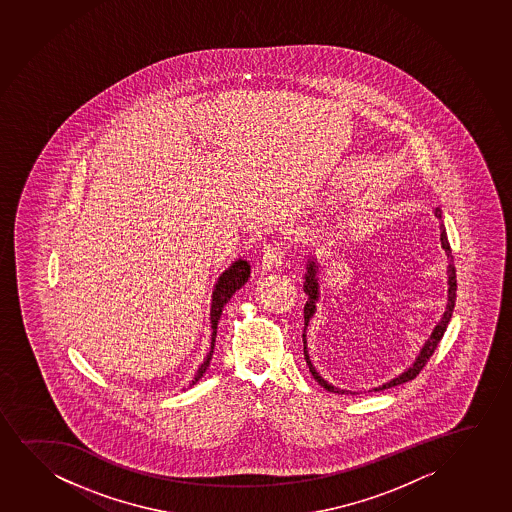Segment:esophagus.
<instances>
[{
  "label": "esophagus",
  "mask_w": 512,
  "mask_h": 512,
  "mask_svg": "<svg viewBox=\"0 0 512 512\" xmlns=\"http://www.w3.org/2000/svg\"><path fill=\"white\" fill-rule=\"evenodd\" d=\"M283 260H285V252L279 246H267L262 259H260V267L264 271H274L283 266Z\"/></svg>",
  "instance_id": "34e87169"
}]
</instances>
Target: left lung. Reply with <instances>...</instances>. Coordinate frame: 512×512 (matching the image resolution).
Wrapping results in <instances>:
<instances>
[{"label": "left lung", "mask_w": 512, "mask_h": 512, "mask_svg": "<svg viewBox=\"0 0 512 512\" xmlns=\"http://www.w3.org/2000/svg\"><path fill=\"white\" fill-rule=\"evenodd\" d=\"M434 215L439 219V231H441L439 241H441V248L445 250L446 259H448V267H446V276H448V304H446L445 312H443V316L439 319L438 325L434 326L431 337L425 340L424 346L420 349L419 356L415 358L412 365L408 366L405 372L399 373L398 377H394V379L379 385V387H373L372 391H384V389H389V387H394V385L405 384L408 380L415 379V377L419 375L420 370L424 368L425 363L431 358L432 352L436 351L439 340L443 339L446 326H448L450 319H452L453 307H455V299H457V279H455L457 278V274H455V266H453L452 248H450L448 236H446L441 208H436ZM319 267L321 266H319L318 259L312 255L311 259L307 260L306 274H304V279H306V281H304V292L307 293V302L306 306H304V333H302V337H304V358H306V363L307 366H309V372L312 373V377L316 379V382H318L321 387H325L326 391L339 392V394H349V392L356 394V392L346 391V389H339V387L330 384L328 380L323 379V377L316 372V368H314V365L311 363V358H309V352H307V326L311 323L312 316L318 311L319 297H321V292H319Z\"/></svg>", "instance_id": "1"}]
</instances>
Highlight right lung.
Wrapping results in <instances>:
<instances>
[{
	"label": "right lung",
	"mask_w": 512,
	"mask_h": 512,
	"mask_svg": "<svg viewBox=\"0 0 512 512\" xmlns=\"http://www.w3.org/2000/svg\"><path fill=\"white\" fill-rule=\"evenodd\" d=\"M250 264L245 259L234 260L231 266L227 267L224 273L220 274L217 283L213 286L212 292V306H210V323H212V342H210V351L206 352V358L203 359L198 372L194 375V379L191 380L189 387H193L198 380L203 377V373L206 372V368L210 366L212 361L213 349H215V339H217V325H219L220 314L222 309L226 306L227 302L231 300L236 290H239L241 286L245 285L248 278H250Z\"/></svg>",
	"instance_id": "1"
}]
</instances>
